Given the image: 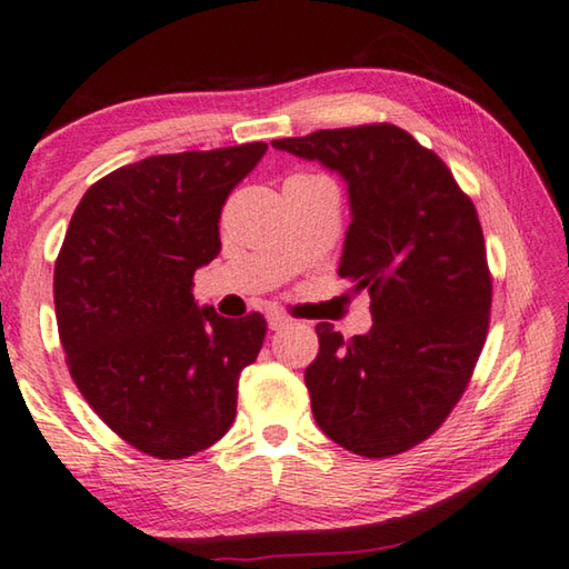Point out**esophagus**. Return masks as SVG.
<instances>
[{"label":"esophagus","instance_id":"34e87169","mask_svg":"<svg viewBox=\"0 0 569 569\" xmlns=\"http://www.w3.org/2000/svg\"><path fill=\"white\" fill-rule=\"evenodd\" d=\"M288 323H293L291 319L286 317V313H268V329H273V331H278V329H286Z\"/></svg>","mask_w":569,"mask_h":569}]
</instances>
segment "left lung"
<instances>
[{"label": "left lung", "instance_id": "8db88e82", "mask_svg": "<svg viewBox=\"0 0 569 569\" xmlns=\"http://www.w3.org/2000/svg\"><path fill=\"white\" fill-rule=\"evenodd\" d=\"M270 143L347 182L339 276L372 299L367 333L347 341L317 327L303 375L313 418L351 453H402L456 408L483 349L491 276L479 214L443 159L392 123Z\"/></svg>", "mask_w": 569, "mask_h": 569}]
</instances>
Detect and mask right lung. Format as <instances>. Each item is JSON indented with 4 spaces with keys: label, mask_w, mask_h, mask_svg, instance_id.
<instances>
[{
    "label": "right lung",
    "mask_w": 569,
    "mask_h": 569,
    "mask_svg": "<svg viewBox=\"0 0 569 569\" xmlns=\"http://www.w3.org/2000/svg\"><path fill=\"white\" fill-rule=\"evenodd\" d=\"M268 143L141 159L98 179L56 260V317L73 382L108 428L154 458L230 430L266 319H224L192 296L220 252V212Z\"/></svg>",
    "instance_id": "right-lung-1"
}]
</instances>
